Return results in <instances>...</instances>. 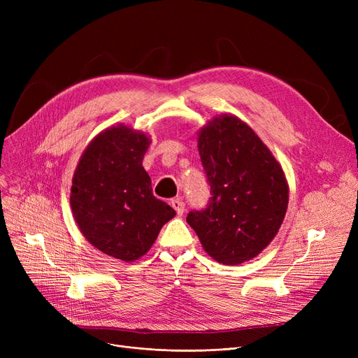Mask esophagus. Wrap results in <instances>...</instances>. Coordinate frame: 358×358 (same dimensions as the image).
Segmentation results:
<instances>
[{
  "label": "esophagus",
  "instance_id": "1",
  "mask_svg": "<svg viewBox=\"0 0 358 358\" xmlns=\"http://www.w3.org/2000/svg\"><path fill=\"white\" fill-rule=\"evenodd\" d=\"M171 206H173L174 210L177 212L178 216H181V215L184 213V210H185V204H184V201H182L181 197L173 199V200H171Z\"/></svg>",
  "mask_w": 358,
  "mask_h": 358
}]
</instances>
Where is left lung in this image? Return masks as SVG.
Listing matches in <instances>:
<instances>
[{
	"label": "left lung",
	"mask_w": 358,
	"mask_h": 358,
	"mask_svg": "<svg viewBox=\"0 0 358 358\" xmlns=\"http://www.w3.org/2000/svg\"><path fill=\"white\" fill-rule=\"evenodd\" d=\"M199 154L212 197L187 215V223L212 258L241 264L280 229L289 203L285 173L254 130L228 115L201 129Z\"/></svg>",
	"instance_id": "obj_1"
}]
</instances>
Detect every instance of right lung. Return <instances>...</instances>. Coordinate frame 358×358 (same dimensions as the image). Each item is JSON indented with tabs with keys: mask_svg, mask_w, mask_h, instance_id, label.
Segmentation results:
<instances>
[{
	"mask_svg": "<svg viewBox=\"0 0 358 358\" xmlns=\"http://www.w3.org/2000/svg\"><path fill=\"white\" fill-rule=\"evenodd\" d=\"M149 139L126 126L94 139L75 169L71 208L83 235L101 252L135 261L149 251L176 210L157 199L142 166Z\"/></svg>",
	"mask_w": 358,
	"mask_h": 358,
	"instance_id": "right-lung-1",
	"label": "right lung"
}]
</instances>
